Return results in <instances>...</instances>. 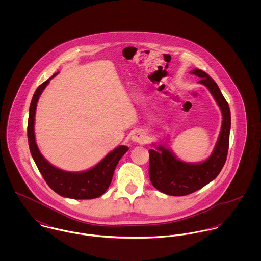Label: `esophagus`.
<instances>
[{
	"label": "esophagus",
	"mask_w": 261,
	"mask_h": 261,
	"mask_svg": "<svg viewBox=\"0 0 261 261\" xmlns=\"http://www.w3.org/2000/svg\"><path fill=\"white\" fill-rule=\"evenodd\" d=\"M132 140L136 143H139V144H143L145 141H146V136L143 132L141 130H135L132 135Z\"/></svg>",
	"instance_id": "34e87169"
}]
</instances>
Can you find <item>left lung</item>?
<instances>
[{
  "mask_svg": "<svg viewBox=\"0 0 261 261\" xmlns=\"http://www.w3.org/2000/svg\"><path fill=\"white\" fill-rule=\"evenodd\" d=\"M190 73L200 77L199 83L209 89L220 107L223 120L214 150L203 163L182 162L162 145L156 147L158 150L149 149V180L156 190L170 196L189 195L213 181L223 168L229 148L231 114L226 99L217 83L206 72L194 69Z\"/></svg>",
  "mask_w": 261,
  "mask_h": 261,
  "instance_id": "obj_1",
  "label": "left lung"
}]
</instances>
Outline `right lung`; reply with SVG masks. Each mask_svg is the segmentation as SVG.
I'll return each mask as SVG.
<instances>
[{
    "label": "right lung",
    "mask_w": 261,
    "mask_h": 261,
    "mask_svg": "<svg viewBox=\"0 0 261 261\" xmlns=\"http://www.w3.org/2000/svg\"><path fill=\"white\" fill-rule=\"evenodd\" d=\"M57 73L47 79L38 86L29 110L28 118V143L38 170L43 176L47 185L58 195L70 199H94L106 193L112 183L113 172L120 158L128 150L125 146H119L108 153L96 166L84 172H66L52 166L41 154L35 141L34 122L38 99L52 79Z\"/></svg>",
    "instance_id": "obj_1"
}]
</instances>
